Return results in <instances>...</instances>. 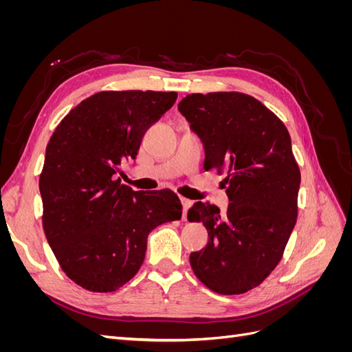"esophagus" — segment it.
<instances>
[{
	"mask_svg": "<svg viewBox=\"0 0 352 352\" xmlns=\"http://www.w3.org/2000/svg\"><path fill=\"white\" fill-rule=\"evenodd\" d=\"M180 202H182V207H184V214H182V219H184V220H186L188 210H189V207H190V204H192V202H190V201H189V199H186V198H180Z\"/></svg>",
	"mask_w": 352,
	"mask_h": 352,
	"instance_id": "obj_1",
	"label": "esophagus"
}]
</instances>
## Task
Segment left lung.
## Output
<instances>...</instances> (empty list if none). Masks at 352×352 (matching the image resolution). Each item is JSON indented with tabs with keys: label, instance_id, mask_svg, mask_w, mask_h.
Listing matches in <instances>:
<instances>
[{
	"label": "left lung",
	"instance_id": "8db88e82",
	"mask_svg": "<svg viewBox=\"0 0 352 352\" xmlns=\"http://www.w3.org/2000/svg\"><path fill=\"white\" fill-rule=\"evenodd\" d=\"M179 111L206 151L204 168H226V212L195 202L206 248L189 255L197 278L223 295L243 294L274 270L296 223L301 173L289 132L264 104L241 92L190 94Z\"/></svg>",
	"mask_w": 352,
	"mask_h": 352
}]
</instances>
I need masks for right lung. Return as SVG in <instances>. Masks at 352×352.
Segmentation results:
<instances>
[{
	"label": "right lung",
	"mask_w": 352,
	"mask_h": 352,
	"mask_svg": "<svg viewBox=\"0 0 352 352\" xmlns=\"http://www.w3.org/2000/svg\"><path fill=\"white\" fill-rule=\"evenodd\" d=\"M176 98V92H98L51 136L39 176L42 226L63 272L85 289L113 292L129 282L150 232L182 217L172 190H133L116 176Z\"/></svg>",
	"instance_id": "obj_1"
}]
</instances>
